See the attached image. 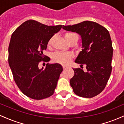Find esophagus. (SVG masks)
<instances>
[{
	"mask_svg": "<svg viewBox=\"0 0 124 124\" xmlns=\"http://www.w3.org/2000/svg\"><path fill=\"white\" fill-rule=\"evenodd\" d=\"M67 68H68V66H63V70H66Z\"/></svg>",
	"mask_w": 124,
	"mask_h": 124,
	"instance_id": "34e87169",
	"label": "esophagus"
}]
</instances>
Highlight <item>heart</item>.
<instances>
[{
    "label": "heart",
    "mask_w": 124,
    "mask_h": 124,
    "mask_svg": "<svg viewBox=\"0 0 124 124\" xmlns=\"http://www.w3.org/2000/svg\"><path fill=\"white\" fill-rule=\"evenodd\" d=\"M76 35L73 32H68L65 34V38L68 41V43L73 40V39ZM53 37H51L48 41L47 45L48 46L50 47L52 45V41H53ZM73 58V55L69 52H56L52 56V61L54 62L57 63L61 64L63 65H66L69 64L72 61V58Z\"/></svg>",
    "instance_id": "b5f03b06"
}]
</instances>
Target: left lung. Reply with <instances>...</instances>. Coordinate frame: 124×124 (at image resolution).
<instances>
[{"label":"left lung","instance_id":"1","mask_svg":"<svg viewBox=\"0 0 124 124\" xmlns=\"http://www.w3.org/2000/svg\"><path fill=\"white\" fill-rule=\"evenodd\" d=\"M62 28L81 36L82 50L75 62L81 66L85 65L87 69L85 72L80 68L73 69L75 74L70 80V86L78 96L93 97L103 90L111 73L113 48L108 31L99 24L90 21L63 25Z\"/></svg>","mask_w":124,"mask_h":124}]
</instances>
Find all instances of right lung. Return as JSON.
<instances>
[{
  "instance_id": "add662e5",
  "label": "right lung",
  "mask_w": 124,
  "mask_h": 124,
  "mask_svg": "<svg viewBox=\"0 0 124 124\" xmlns=\"http://www.w3.org/2000/svg\"><path fill=\"white\" fill-rule=\"evenodd\" d=\"M29 20L16 28L8 46V64L17 86L24 94L35 100L52 96L63 68L60 64L46 65L39 69V62H48L43 51L48 41L62 28Z\"/></svg>"
}]
</instances>
